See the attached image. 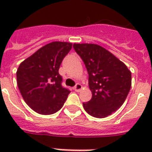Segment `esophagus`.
<instances>
[{"instance_id": "esophagus-1", "label": "esophagus", "mask_w": 152, "mask_h": 152, "mask_svg": "<svg viewBox=\"0 0 152 152\" xmlns=\"http://www.w3.org/2000/svg\"><path fill=\"white\" fill-rule=\"evenodd\" d=\"M81 89H82V85L80 84V83H77V84L74 87V90H75V91H76V92L80 91Z\"/></svg>"}]
</instances>
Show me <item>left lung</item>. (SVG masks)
I'll return each mask as SVG.
<instances>
[{
  "label": "left lung",
  "instance_id": "left-lung-1",
  "mask_svg": "<svg viewBox=\"0 0 152 152\" xmlns=\"http://www.w3.org/2000/svg\"><path fill=\"white\" fill-rule=\"evenodd\" d=\"M88 72L92 97L83 106L88 114L104 118L125 101L132 85V75L122 61L97 44H73Z\"/></svg>",
  "mask_w": 152,
  "mask_h": 152
}]
</instances>
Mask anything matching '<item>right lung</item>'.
<instances>
[{"label":"right lung","mask_w":152,"mask_h":152,"mask_svg":"<svg viewBox=\"0 0 152 152\" xmlns=\"http://www.w3.org/2000/svg\"><path fill=\"white\" fill-rule=\"evenodd\" d=\"M72 44L53 42L21 62L16 72L20 94L36 113L50 115L61 110L70 91L61 86L58 72L64 57Z\"/></svg>","instance_id":"right-lung-1"}]
</instances>
